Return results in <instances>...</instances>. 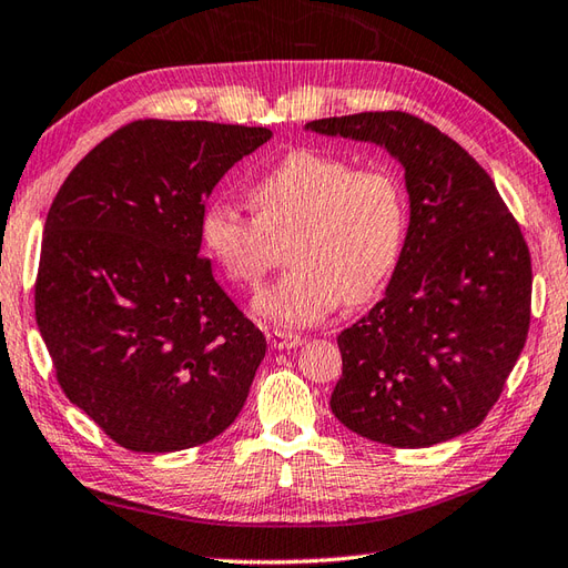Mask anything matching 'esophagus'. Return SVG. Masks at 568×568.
Returning a JSON list of instances; mask_svg holds the SVG:
<instances>
[{
  "mask_svg": "<svg viewBox=\"0 0 568 568\" xmlns=\"http://www.w3.org/2000/svg\"><path fill=\"white\" fill-rule=\"evenodd\" d=\"M267 341L274 351H288V348H298L304 338L294 333H284V331H270L267 333Z\"/></svg>",
  "mask_w": 568,
  "mask_h": 568,
  "instance_id": "34e87169",
  "label": "esophagus"
}]
</instances>
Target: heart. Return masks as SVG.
I'll return each instance as SVG.
<instances>
[{
	"mask_svg": "<svg viewBox=\"0 0 568 568\" xmlns=\"http://www.w3.org/2000/svg\"><path fill=\"white\" fill-rule=\"evenodd\" d=\"M250 201L257 215L225 201L205 205L201 237L230 280L257 286L292 233V267L252 301L262 321L308 326L343 298H369L395 270L407 201L385 166L355 169L348 159L296 149L252 183Z\"/></svg>",
	"mask_w": 568,
	"mask_h": 568,
	"instance_id": "obj_1",
	"label": "heart"
}]
</instances>
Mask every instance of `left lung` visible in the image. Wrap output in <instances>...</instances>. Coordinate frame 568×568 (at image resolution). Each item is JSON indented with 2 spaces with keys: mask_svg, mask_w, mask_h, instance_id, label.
<instances>
[{
  "mask_svg": "<svg viewBox=\"0 0 568 568\" xmlns=\"http://www.w3.org/2000/svg\"><path fill=\"white\" fill-rule=\"evenodd\" d=\"M304 130L385 149L409 195L385 296L338 335L335 419L395 448L476 429L525 348L531 301L529 250L493 179L454 139L407 112H361Z\"/></svg>",
  "mask_w": 568,
  "mask_h": 568,
  "instance_id": "8db88e82",
  "label": "left lung"
}]
</instances>
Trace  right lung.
I'll return each instance as SVG.
<instances>
[{"label": "right lung", "instance_id": "right-lung-1", "mask_svg": "<svg viewBox=\"0 0 568 568\" xmlns=\"http://www.w3.org/2000/svg\"><path fill=\"white\" fill-rule=\"evenodd\" d=\"M267 126L144 120L71 171L43 225L37 323L65 397L112 442L171 454L245 407L262 331L201 254L205 201Z\"/></svg>", "mask_w": 568, "mask_h": 568}]
</instances>
